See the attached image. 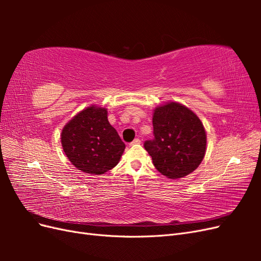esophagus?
<instances>
[{"label":"esophagus","mask_w":261,"mask_h":261,"mask_svg":"<svg viewBox=\"0 0 261 261\" xmlns=\"http://www.w3.org/2000/svg\"><path fill=\"white\" fill-rule=\"evenodd\" d=\"M139 144H140V139L139 138H135L129 145L130 146H135V145H139Z\"/></svg>","instance_id":"1"}]
</instances>
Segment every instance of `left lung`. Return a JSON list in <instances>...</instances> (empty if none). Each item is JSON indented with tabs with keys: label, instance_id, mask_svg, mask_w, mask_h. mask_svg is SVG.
I'll return each instance as SVG.
<instances>
[{
	"label": "left lung",
	"instance_id": "8db88e82",
	"mask_svg": "<svg viewBox=\"0 0 261 261\" xmlns=\"http://www.w3.org/2000/svg\"><path fill=\"white\" fill-rule=\"evenodd\" d=\"M152 140L144 147L162 175L175 179L191 174L206 153V130L192 110L177 102L154 109Z\"/></svg>",
	"mask_w": 261,
	"mask_h": 261
}]
</instances>
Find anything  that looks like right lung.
Returning <instances> with one entry per match:
<instances>
[{
	"mask_svg": "<svg viewBox=\"0 0 261 261\" xmlns=\"http://www.w3.org/2000/svg\"><path fill=\"white\" fill-rule=\"evenodd\" d=\"M61 141L72 164L94 175L113 169L125 149V144L108 121L107 109L94 106L83 110L64 126Z\"/></svg>",
	"mask_w": 261,
	"mask_h": 261,
	"instance_id": "1",
	"label": "right lung"
}]
</instances>
